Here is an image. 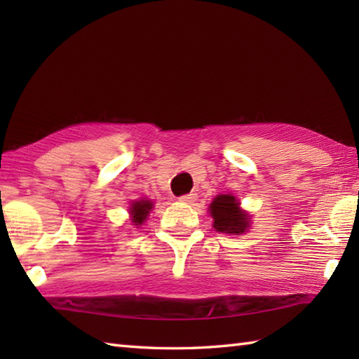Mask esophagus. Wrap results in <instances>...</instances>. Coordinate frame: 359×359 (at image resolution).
<instances>
[{
  "mask_svg": "<svg viewBox=\"0 0 359 359\" xmlns=\"http://www.w3.org/2000/svg\"><path fill=\"white\" fill-rule=\"evenodd\" d=\"M179 201H180V202H184V203H193V202L196 201V194H194V193H191V194L180 196V197H179Z\"/></svg>",
  "mask_w": 359,
  "mask_h": 359,
  "instance_id": "1",
  "label": "esophagus"
}]
</instances>
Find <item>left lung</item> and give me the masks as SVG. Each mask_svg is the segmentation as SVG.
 <instances>
[{"label": "left lung", "instance_id": "obj_1", "mask_svg": "<svg viewBox=\"0 0 359 359\" xmlns=\"http://www.w3.org/2000/svg\"><path fill=\"white\" fill-rule=\"evenodd\" d=\"M210 215L212 216V226L219 233L243 234L250 226V216L241 210L239 201L231 194H219L210 205Z\"/></svg>", "mask_w": 359, "mask_h": 359}]
</instances>
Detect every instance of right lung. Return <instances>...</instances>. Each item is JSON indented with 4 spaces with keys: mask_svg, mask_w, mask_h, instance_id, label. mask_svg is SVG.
Listing matches in <instances>:
<instances>
[{
    "mask_svg": "<svg viewBox=\"0 0 359 359\" xmlns=\"http://www.w3.org/2000/svg\"><path fill=\"white\" fill-rule=\"evenodd\" d=\"M152 203L151 201L147 199H140V201H135L131 203V208H129V215H131V222L134 225H137L139 228L144 220H147L149 211L152 210Z\"/></svg>",
    "mask_w": 359,
    "mask_h": 359,
    "instance_id": "obj_1",
    "label": "right lung"
}]
</instances>
